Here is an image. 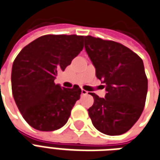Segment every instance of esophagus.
<instances>
[{
    "mask_svg": "<svg viewBox=\"0 0 160 160\" xmlns=\"http://www.w3.org/2000/svg\"><path fill=\"white\" fill-rule=\"evenodd\" d=\"M82 95H86V94H88V92L84 90V89H82Z\"/></svg>",
    "mask_w": 160,
    "mask_h": 160,
    "instance_id": "1",
    "label": "esophagus"
}]
</instances>
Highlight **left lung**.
<instances>
[{
	"label": "left lung",
	"instance_id": "1",
	"mask_svg": "<svg viewBox=\"0 0 160 160\" xmlns=\"http://www.w3.org/2000/svg\"><path fill=\"white\" fill-rule=\"evenodd\" d=\"M84 48L106 87L105 98L91 93L94 104L88 115L96 129L108 136L127 132L139 119L148 93L142 59L116 42L84 37Z\"/></svg>",
	"mask_w": 160,
	"mask_h": 160
}]
</instances>
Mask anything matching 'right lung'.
Instances as JSON below:
<instances>
[{"label":"right lung","instance_id":"right-lung-1","mask_svg":"<svg viewBox=\"0 0 160 160\" xmlns=\"http://www.w3.org/2000/svg\"><path fill=\"white\" fill-rule=\"evenodd\" d=\"M84 37L46 35L21 50L12 68V91L24 120L34 129L53 131L66 123L81 88L54 83L83 48Z\"/></svg>","mask_w":160,"mask_h":160}]
</instances>
